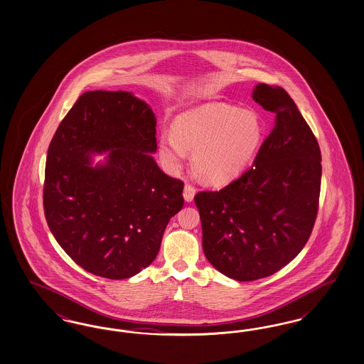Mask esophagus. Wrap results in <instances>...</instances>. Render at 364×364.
Returning <instances> with one entry per match:
<instances>
[{"mask_svg":"<svg viewBox=\"0 0 364 364\" xmlns=\"http://www.w3.org/2000/svg\"><path fill=\"white\" fill-rule=\"evenodd\" d=\"M195 193H196L195 187H193L192 184H190V183H187V184L184 186V192H183L186 202H192V200H193V196H195Z\"/></svg>","mask_w":364,"mask_h":364,"instance_id":"obj_1","label":"esophagus"}]
</instances>
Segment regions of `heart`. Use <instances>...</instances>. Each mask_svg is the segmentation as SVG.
Returning a JSON list of instances; mask_svg holds the SVG:
<instances>
[{
  "instance_id": "heart-1",
  "label": "heart",
  "mask_w": 364,
  "mask_h": 364,
  "mask_svg": "<svg viewBox=\"0 0 364 364\" xmlns=\"http://www.w3.org/2000/svg\"><path fill=\"white\" fill-rule=\"evenodd\" d=\"M171 132L159 136V156L169 171H178L187 150L206 181L221 184L242 174L263 138V124L252 110L226 104L193 107L174 119Z\"/></svg>"
}]
</instances>
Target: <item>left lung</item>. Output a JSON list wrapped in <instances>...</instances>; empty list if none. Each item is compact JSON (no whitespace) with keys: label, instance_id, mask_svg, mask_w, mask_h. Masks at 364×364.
<instances>
[{"label":"left lung","instance_id":"obj_1","mask_svg":"<svg viewBox=\"0 0 364 364\" xmlns=\"http://www.w3.org/2000/svg\"><path fill=\"white\" fill-rule=\"evenodd\" d=\"M252 98L276 114L252 166L193 198L206 258L237 281L269 277L297 257L316 220L322 176L318 140L289 94L259 83Z\"/></svg>","mask_w":364,"mask_h":364}]
</instances>
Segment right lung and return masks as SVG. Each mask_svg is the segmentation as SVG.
<instances>
[{"label":"right lung","instance_id":"obj_1","mask_svg":"<svg viewBox=\"0 0 364 364\" xmlns=\"http://www.w3.org/2000/svg\"><path fill=\"white\" fill-rule=\"evenodd\" d=\"M156 117L127 91H87L53 136L45 168L43 210L61 248L86 272L132 277L156 259L184 183L164 173ZM109 151L104 166L92 152Z\"/></svg>","mask_w":364,"mask_h":364}]
</instances>
